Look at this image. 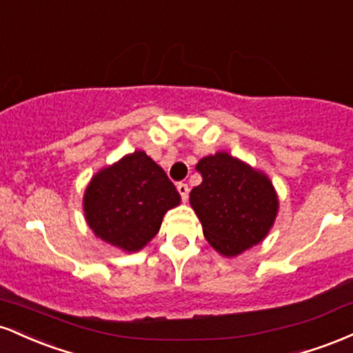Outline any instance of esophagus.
<instances>
[{"instance_id":"esophagus-1","label":"esophagus","mask_w":353,"mask_h":353,"mask_svg":"<svg viewBox=\"0 0 353 353\" xmlns=\"http://www.w3.org/2000/svg\"><path fill=\"white\" fill-rule=\"evenodd\" d=\"M177 190H179L182 201H188V197H189V185L185 184V182H179V184H177Z\"/></svg>"}]
</instances>
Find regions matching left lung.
I'll list each match as a JSON object with an SVG mask.
<instances>
[{
  "mask_svg": "<svg viewBox=\"0 0 353 353\" xmlns=\"http://www.w3.org/2000/svg\"><path fill=\"white\" fill-rule=\"evenodd\" d=\"M196 169L202 182L189 201L209 244L224 257H236L264 241L279 210L269 177L228 152L202 157Z\"/></svg>",
  "mask_w": 353,
  "mask_h": 353,
  "instance_id": "1",
  "label": "left lung"
}]
</instances>
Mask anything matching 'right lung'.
I'll use <instances>...</instances> for the list:
<instances>
[{
    "label": "right lung",
    "mask_w": 353,
    "mask_h": 353,
    "mask_svg": "<svg viewBox=\"0 0 353 353\" xmlns=\"http://www.w3.org/2000/svg\"><path fill=\"white\" fill-rule=\"evenodd\" d=\"M181 204L168 174L144 151H134L92 176L83 208L96 237L137 252L159 232L164 214Z\"/></svg>",
    "instance_id": "obj_1"
}]
</instances>
